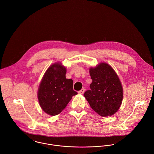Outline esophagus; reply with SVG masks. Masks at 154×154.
Returning <instances> with one entry per match:
<instances>
[{
    "label": "esophagus",
    "mask_w": 154,
    "mask_h": 154,
    "mask_svg": "<svg viewBox=\"0 0 154 154\" xmlns=\"http://www.w3.org/2000/svg\"><path fill=\"white\" fill-rule=\"evenodd\" d=\"M85 89H82L80 91H79V93L81 94H83L85 93Z\"/></svg>",
    "instance_id": "34e87169"
}]
</instances>
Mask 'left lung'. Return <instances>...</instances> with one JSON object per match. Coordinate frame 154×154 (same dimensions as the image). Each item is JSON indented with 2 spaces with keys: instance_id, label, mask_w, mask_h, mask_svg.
<instances>
[{
  "instance_id": "8db88e82",
  "label": "left lung",
  "mask_w": 154,
  "mask_h": 154,
  "mask_svg": "<svg viewBox=\"0 0 154 154\" xmlns=\"http://www.w3.org/2000/svg\"><path fill=\"white\" fill-rule=\"evenodd\" d=\"M92 79L91 90L84 96L91 107L102 117L114 115L119 109L123 100V90L121 82L114 69L108 63L102 62L91 68Z\"/></svg>"
}]
</instances>
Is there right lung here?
Returning a JSON list of instances; mask_svg holds the SVG:
<instances>
[{
	"label": "right lung",
	"instance_id": "right-lung-1",
	"mask_svg": "<svg viewBox=\"0 0 154 154\" xmlns=\"http://www.w3.org/2000/svg\"><path fill=\"white\" fill-rule=\"evenodd\" d=\"M66 70L61 62L51 65L40 83L37 97L44 112L52 116L61 113L72 97L77 92L73 90V81L66 79Z\"/></svg>",
	"mask_w": 154,
	"mask_h": 154
}]
</instances>
